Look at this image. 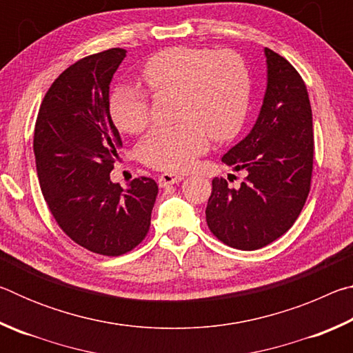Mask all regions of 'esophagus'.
Masks as SVG:
<instances>
[{
    "instance_id": "34e87169",
    "label": "esophagus",
    "mask_w": 353,
    "mask_h": 353,
    "mask_svg": "<svg viewBox=\"0 0 353 353\" xmlns=\"http://www.w3.org/2000/svg\"><path fill=\"white\" fill-rule=\"evenodd\" d=\"M182 179H183V176L182 174H176V172H163L162 176H159V185L162 188H165V187H168V185L181 182Z\"/></svg>"
}]
</instances>
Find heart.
Listing matches in <instances>:
<instances>
[{"instance_id":"b5f03b06","label":"heart","mask_w":353,"mask_h":353,"mask_svg":"<svg viewBox=\"0 0 353 353\" xmlns=\"http://www.w3.org/2000/svg\"><path fill=\"white\" fill-rule=\"evenodd\" d=\"M151 93L177 92L174 126L155 128L141 140V162L155 170L181 171L205 152L208 135L224 141L246 118L250 74L244 59L232 50L171 46L155 52L140 70ZM115 126L140 134L149 124V94L132 83H118L109 97Z\"/></svg>"}]
</instances>
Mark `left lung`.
Returning <instances> with one entry per match:
<instances>
[{"label":"left lung","mask_w":353,"mask_h":353,"mask_svg":"<svg viewBox=\"0 0 353 353\" xmlns=\"http://www.w3.org/2000/svg\"><path fill=\"white\" fill-rule=\"evenodd\" d=\"M268 88L259 119L223 162L246 171L240 188L212 181L207 225L219 241L255 250L291 229L312 188L313 117L307 85L297 70L265 48Z\"/></svg>","instance_id":"left-lung-1"}]
</instances>
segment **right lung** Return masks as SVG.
I'll return each mask as SVG.
<instances>
[{
	"label": "right lung",
	"mask_w": 353,
	"mask_h": 353,
	"mask_svg": "<svg viewBox=\"0 0 353 353\" xmlns=\"http://www.w3.org/2000/svg\"><path fill=\"white\" fill-rule=\"evenodd\" d=\"M126 50L87 56L48 88L34 129L41 193L59 227L90 252L118 256L145 240L159 187L139 177L112 183L121 137L109 113V85Z\"/></svg>",
	"instance_id": "right-lung-1"
}]
</instances>
